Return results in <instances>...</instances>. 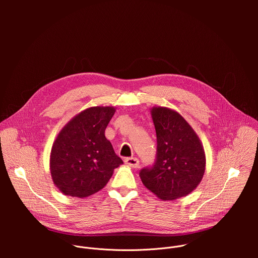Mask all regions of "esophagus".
Wrapping results in <instances>:
<instances>
[{"instance_id": "obj_1", "label": "esophagus", "mask_w": 258, "mask_h": 258, "mask_svg": "<svg viewBox=\"0 0 258 258\" xmlns=\"http://www.w3.org/2000/svg\"><path fill=\"white\" fill-rule=\"evenodd\" d=\"M124 162L131 166V167H134V168H137L139 166V159L136 158V157H128V158H125L124 159Z\"/></svg>"}]
</instances>
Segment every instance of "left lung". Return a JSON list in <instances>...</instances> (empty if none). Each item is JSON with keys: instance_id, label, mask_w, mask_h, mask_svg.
<instances>
[{"instance_id": "left-lung-1", "label": "left lung", "mask_w": 258, "mask_h": 258, "mask_svg": "<svg viewBox=\"0 0 258 258\" xmlns=\"http://www.w3.org/2000/svg\"><path fill=\"white\" fill-rule=\"evenodd\" d=\"M151 115L157 137L156 161L143 168L144 186L162 200H174L193 192L202 180L206 166L203 145L178 112L156 106Z\"/></svg>"}]
</instances>
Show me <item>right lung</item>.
Masks as SVG:
<instances>
[{
  "instance_id": "add662e5",
  "label": "right lung",
  "mask_w": 258,
  "mask_h": 258,
  "mask_svg": "<svg viewBox=\"0 0 258 258\" xmlns=\"http://www.w3.org/2000/svg\"><path fill=\"white\" fill-rule=\"evenodd\" d=\"M115 113L113 106H95L72 117L55 139L50 170L54 185L64 195L85 198L102 190L123 163L105 130Z\"/></svg>"
}]
</instances>
